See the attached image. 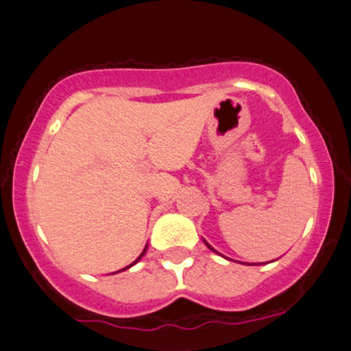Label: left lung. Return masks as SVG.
I'll return each instance as SVG.
<instances>
[{
	"label": "left lung",
	"mask_w": 351,
	"mask_h": 351,
	"mask_svg": "<svg viewBox=\"0 0 351 351\" xmlns=\"http://www.w3.org/2000/svg\"><path fill=\"white\" fill-rule=\"evenodd\" d=\"M205 245H206V246H208V248H210V250H211V251H215V250H213V248H211V246H210V245H208V243H206V241H205ZM215 253H218V251H215Z\"/></svg>",
	"instance_id": "1"
}]
</instances>
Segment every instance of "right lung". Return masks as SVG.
<instances>
[{"label":"right lung","mask_w":351,"mask_h":351,"mask_svg":"<svg viewBox=\"0 0 351 351\" xmlns=\"http://www.w3.org/2000/svg\"><path fill=\"white\" fill-rule=\"evenodd\" d=\"M145 253H146V250H145V251H143V253L140 254V258H138V259H136V261H135V263H133V264H136V263H138V261H140V259L143 258V254H145ZM133 264H130V265H128V267H132V265H133ZM128 267H125V269H128ZM125 269H124V270H125Z\"/></svg>","instance_id":"right-lung-1"}]
</instances>
